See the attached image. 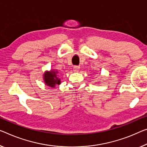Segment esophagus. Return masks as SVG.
<instances>
[{
  "label": "esophagus",
  "instance_id": "1",
  "mask_svg": "<svg viewBox=\"0 0 147 147\" xmlns=\"http://www.w3.org/2000/svg\"><path fill=\"white\" fill-rule=\"evenodd\" d=\"M80 66H75L74 67V71L75 72H78L79 71H80Z\"/></svg>",
  "mask_w": 147,
  "mask_h": 147
}]
</instances>
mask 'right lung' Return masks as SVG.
I'll list each match as a JSON object with an SVG mask.
<instances>
[{"instance_id":"obj_1","label":"right lung","mask_w":147,"mask_h":147,"mask_svg":"<svg viewBox=\"0 0 147 147\" xmlns=\"http://www.w3.org/2000/svg\"><path fill=\"white\" fill-rule=\"evenodd\" d=\"M58 74V71L54 69L45 71L43 74V81L45 85L53 88L55 87L56 85H60L61 81Z\"/></svg>"}]
</instances>
